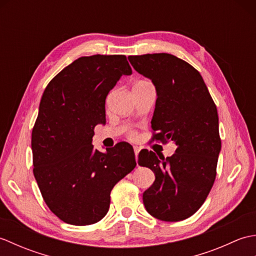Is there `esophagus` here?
<instances>
[{
	"label": "esophagus",
	"instance_id": "obj_1",
	"mask_svg": "<svg viewBox=\"0 0 256 256\" xmlns=\"http://www.w3.org/2000/svg\"><path fill=\"white\" fill-rule=\"evenodd\" d=\"M134 153H135V160H136V162H138V153H140V148H138V146H134Z\"/></svg>",
	"mask_w": 256,
	"mask_h": 256
}]
</instances>
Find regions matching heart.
Returning a JSON list of instances; mask_svg holds the SVG:
<instances>
[{
    "instance_id": "heart-1",
    "label": "heart",
    "mask_w": 256,
    "mask_h": 256,
    "mask_svg": "<svg viewBox=\"0 0 256 256\" xmlns=\"http://www.w3.org/2000/svg\"><path fill=\"white\" fill-rule=\"evenodd\" d=\"M150 84H152L150 82V81H148V80H138V82L134 84V86H150ZM128 135H130V136H131V138H134L135 134H134L133 132H131Z\"/></svg>"
}]
</instances>
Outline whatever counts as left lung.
<instances>
[{
  "instance_id": "8db88e82",
  "label": "left lung",
  "mask_w": 256,
  "mask_h": 256,
  "mask_svg": "<svg viewBox=\"0 0 256 256\" xmlns=\"http://www.w3.org/2000/svg\"><path fill=\"white\" fill-rule=\"evenodd\" d=\"M128 60L156 88L153 140L177 146L167 158L152 150L140 153L138 164L155 174L143 194L144 206L162 221L184 220L202 206L216 179L221 150L216 106L198 70L182 59L160 52Z\"/></svg>"
}]
</instances>
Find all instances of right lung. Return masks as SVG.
Listing matches in <instances>:
<instances>
[{"instance_id": "right-lung-1", "label": "right lung", "mask_w": 256, "mask_h": 256, "mask_svg": "<svg viewBox=\"0 0 256 256\" xmlns=\"http://www.w3.org/2000/svg\"><path fill=\"white\" fill-rule=\"evenodd\" d=\"M132 69L124 55L80 57L47 84L32 132L35 179L48 208L64 222L88 226L110 206V194L135 166L132 146L94 148L106 122V98Z\"/></svg>"}]
</instances>
